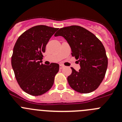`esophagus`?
I'll list each match as a JSON object with an SVG mask.
<instances>
[{
    "label": "esophagus",
    "mask_w": 122,
    "mask_h": 122,
    "mask_svg": "<svg viewBox=\"0 0 122 122\" xmlns=\"http://www.w3.org/2000/svg\"><path fill=\"white\" fill-rule=\"evenodd\" d=\"M64 67H65V66L64 65H59V68H60V70L62 68H63Z\"/></svg>",
    "instance_id": "1"
}]
</instances>
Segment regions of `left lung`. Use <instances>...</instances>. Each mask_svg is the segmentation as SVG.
<instances>
[{
    "mask_svg": "<svg viewBox=\"0 0 122 122\" xmlns=\"http://www.w3.org/2000/svg\"><path fill=\"white\" fill-rule=\"evenodd\" d=\"M62 36L71 49V55L78 60L81 68L68 77V84L75 91L88 93L97 89L105 76L107 60L101 41L87 29L78 25L61 28L54 35Z\"/></svg>",
    "mask_w": 122,
    "mask_h": 122,
    "instance_id": "8db88e82",
    "label": "left lung"
}]
</instances>
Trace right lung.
<instances>
[{
  "mask_svg": "<svg viewBox=\"0 0 122 122\" xmlns=\"http://www.w3.org/2000/svg\"><path fill=\"white\" fill-rule=\"evenodd\" d=\"M58 29L44 25L34 26L20 35L15 43L11 66L18 84L28 94L41 95L53 86L59 64L45 65L41 60L46 45Z\"/></svg>",
  "mask_w": 122,
  "mask_h": 122,
  "instance_id": "obj_1",
  "label": "right lung"
}]
</instances>
